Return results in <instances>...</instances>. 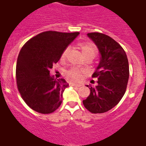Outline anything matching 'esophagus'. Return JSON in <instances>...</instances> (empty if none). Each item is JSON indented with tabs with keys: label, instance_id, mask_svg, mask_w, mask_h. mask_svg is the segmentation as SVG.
<instances>
[{
	"label": "esophagus",
	"instance_id": "34e87169",
	"mask_svg": "<svg viewBox=\"0 0 146 146\" xmlns=\"http://www.w3.org/2000/svg\"><path fill=\"white\" fill-rule=\"evenodd\" d=\"M72 87H80L81 86V84H74V83H72L71 84Z\"/></svg>",
	"mask_w": 146,
	"mask_h": 146
}]
</instances>
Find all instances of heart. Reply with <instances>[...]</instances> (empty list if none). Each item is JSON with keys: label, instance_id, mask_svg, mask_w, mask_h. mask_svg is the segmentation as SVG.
Listing matches in <instances>:
<instances>
[{"label": "heart", "instance_id": "obj_1", "mask_svg": "<svg viewBox=\"0 0 146 146\" xmlns=\"http://www.w3.org/2000/svg\"><path fill=\"white\" fill-rule=\"evenodd\" d=\"M78 47L80 48L83 56H93L94 57L97 53V49L96 46L91 42H81L78 44ZM69 51V47H67L64 50L63 53L62 54V59H65L66 55L68 54ZM67 76L73 80H78L81 77V72L76 68H72L66 72Z\"/></svg>", "mask_w": 146, "mask_h": 146}]
</instances>
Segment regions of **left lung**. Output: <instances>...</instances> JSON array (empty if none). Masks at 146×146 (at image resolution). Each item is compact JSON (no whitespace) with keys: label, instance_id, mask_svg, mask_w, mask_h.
<instances>
[{"label":"left lung","instance_id":"left-lung-1","mask_svg":"<svg viewBox=\"0 0 146 146\" xmlns=\"http://www.w3.org/2000/svg\"><path fill=\"white\" fill-rule=\"evenodd\" d=\"M100 53V61L92 77L98 79L83 104L90 112L104 113L114 108L125 93L129 79V63L125 51L109 36L98 32L88 33Z\"/></svg>","mask_w":146,"mask_h":146}]
</instances>
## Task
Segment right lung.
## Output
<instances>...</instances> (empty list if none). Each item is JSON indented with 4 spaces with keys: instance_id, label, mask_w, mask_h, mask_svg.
I'll return each mask as SVG.
<instances>
[{
    "instance_id": "1",
    "label": "right lung",
    "mask_w": 146,
    "mask_h": 146,
    "mask_svg": "<svg viewBox=\"0 0 146 146\" xmlns=\"http://www.w3.org/2000/svg\"><path fill=\"white\" fill-rule=\"evenodd\" d=\"M79 34L44 31L28 40L21 49L16 62L17 87L23 100L34 111L50 114L61 105L68 84L65 79L51 76L50 69Z\"/></svg>"
}]
</instances>
